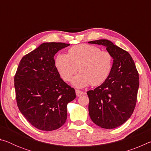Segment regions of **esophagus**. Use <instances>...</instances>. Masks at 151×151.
Masks as SVG:
<instances>
[{
  "label": "esophagus",
  "instance_id": "34e87169",
  "mask_svg": "<svg viewBox=\"0 0 151 151\" xmlns=\"http://www.w3.org/2000/svg\"><path fill=\"white\" fill-rule=\"evenodd\" d=\"M75 92H76V96H81V95H83V94H84L83 92V91H81L76 90V91H75Z\"/></svg>",
  "mask_w": 151,
  "mask_h": 151
}]
</instances>
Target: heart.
<instances>
[{
  "mask_svg": "<svg viewBox=\"0 0 151 151\" xmlns=\"http://www.w3.org/2000/svg\"><path fill=\"white\" fill-rule=\"evenodd\" d=\"M113 59L108 51L95 46L80 45L68 50V55L59 53L55 57V65L64 81H69L78 70L80 73L71 80L76 88L101 85L111 74Z\"/></svg>",
  "mask_w": 151,
  "mask_h": 151,
  "instance_id": "obj_1",
  "label": "heart"
}]
</instances>
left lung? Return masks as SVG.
I'll return each mask as SVG.
<instances>
[{
	"instance_id": "obj_1",
	"label": "left lung",
	"mask_w": 151,
	"mask_h": 151,
	"mask_svg": "<svg viewBox=\"0 0 151 151\" xmlns=\"http://www.w3.org/2000/svg\"><path fill=\"white\" fill-rule=\"evenodd\" d=\"M88 43L105 47L113 59L107 80L87 92L89 115L99 127L114 129L124 124L134 111L139 86V73L129 53L110 40L101 39Z\"/></svg>"
}]
</instances>
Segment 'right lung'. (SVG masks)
Listing matches in <instances>:
<instances>
[{
  "instance_id": "obj_1",
  "label": "right lung",
  "mask_w": 151,
  "mask_h": 151,
  "mask_svg": "<svg viewBox=\"0 0 151 151\" xmlns=\"http://www.w3.org/2000/svg\"><path fill=\"white\" fill-rule=\"evenodd\" d=\"M69 44L44 42L22 58L14 76L19 111L32 126L54 131L65 123L67 104L76 98L75 89L63 81L54 56Z\"/></svg>"
}]
</instances>
